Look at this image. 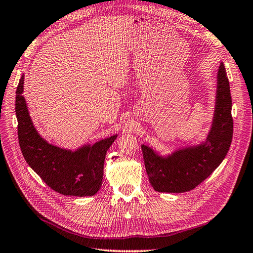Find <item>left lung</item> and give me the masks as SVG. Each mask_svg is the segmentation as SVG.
<instances>
[{
  "label": "left lung",
  "instance_id": "obj_1",
  "mask_svg": "<svg viewBox=\"0 0 253 253\" xmlns=\"http://www.w3.org/2000/svg\"><path fill=\"white\" fill-rule=\"evenodd\" d=\"M231 109L230 84L225 66L220 63L214 119L207 141L197 146L176 150L165 158L156 154L150 147L142 145L147 176L156 191L189 192L218 168L232 142L233 119Z\"/></svg>",
  "mask_w": 253,
  "mask_h": 253
}]
</instances>
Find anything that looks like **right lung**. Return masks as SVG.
Segmentation results:
<instances>
[{
  "instance_id": "add662e5",
  "label": "right lung",
  "mask_w": 253,
  "mask_h": 253,
  "mask_svg": "<svg viewBox=\"0 0 253 253\" xmlns=\"http://www.w3.org/2000/svg\"><path fill=\"white\" fill-rule=\"evenodd\" d=\"M23 84L24 75L16 91V115L19 144L25 161L57 193L67 196H93L102 185L107 150L118 134L76 151L52 145L41 138L33 125L22 95Z\"/></svg>"
}]
</instances>
